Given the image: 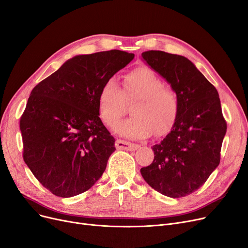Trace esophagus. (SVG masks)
Returning a JSON list of instances; mask_svg holds the SVG:
<instances>
[{"label":"esophagus","mask_w":248,"mask_h":248,"mask_svg":"<svg viewBox=\"0 0 248 248\" xmlns=\"http://www.w3.org/2000/svg\"><path fill=\"white\" fill-rule=\"evenodd\" d=\"M115 147L118 150H126V151H135L137 150L140 146L137 144H133L130 142L124 141V140H116L115 142Z\"/></svg>","instance_id":"obj_1"}]
</instances>
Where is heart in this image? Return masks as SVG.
Listing matches in <instances>:
<instances>
[{
  "label": "heart",
  "mask_w": 248,
  "mask_h": 248,
  "mask_svg": "<svg viewBox=\"0 0 248 248\" xmlns=\"http://www.w3.org/2000/svg\"><path fill=\"white\" fill-rule=\"evenodd\" d=\"M122 89L114 78L107 79L98 94V111L102 123L113 127L125 113L126 104L133 103L132 116L121 122L116 133L132 139H145L153 133L167 134L174 125L179 112L176 91L164 86L158 75L148 67L126 73Z\"/></svg>",
  "instance_id": "heart-1"
}]
</instances>
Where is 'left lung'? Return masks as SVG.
Wrapping results in <instances>:
<instances>
[{
    "mask_svg": "<svg viewBox=\"0 0 248 248\" xmlns=\"http://www.w3.org/2000/svg\"><path fill=\"white\" fill-rule=\"evenodd\" d=\"M142 57L176 91L179 112L171 132L153 146V162L141 168V174L162 195L186 197L199 189L220 163L227 124L219 94L185 57L161 50H148Z\"/></svg>",
    "mask_w": 248,
    "mask_h": 248,
    "instance_id": "8db88e82",
    "label": "left lung"
}]
</instances>
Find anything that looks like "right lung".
<instances>
[{"instance_id": "add662e5", "label": "right lung", "mask_w": 248, "mask_h": 248, "mask_svg": "<svg viewBox=\"0 0 248 248\" xmlns=\"http://www.w3.org/2000/svg\"><path fill=\"white\" fill-rule=\"evenodd\" d=\"M134 57L117 49L76 56L31 91L20 118L23 159L55 196L80 195L103 174L115 139L99 117L98 94Z\"/></svg>"}]
</instances>
